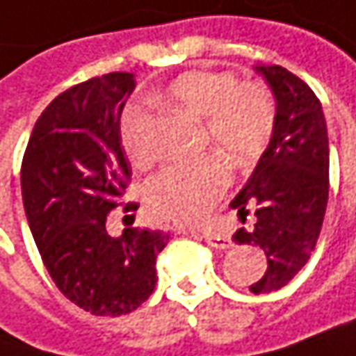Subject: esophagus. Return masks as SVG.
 I'll list each match as a JSON object with an SVG mask.
<instances>
[{"instance_id":"34e87169","label":"esophagus","mask_w":356,"mask_h":356,"mask_svg":"<svg viewBox=\"0 0 356 356\" xmlns=\"http://www.w3.org/2000/svg\"><path fill=\"white\" fill-rule=\"evenodd\" d=\"M193 234L199 236V238H203V240L207 241L211 248H220V250H227V248H232V240H229L227 236L211 234V232H193Z\"/></svg>"}]
</instances>
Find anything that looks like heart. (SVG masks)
I'll use <instances>...</instances> for the list:
<instances>
[{
	"instance_id": "heart-1",
	"label": "heart",
	"mask_w": 356,
	"mask_h": 356,
	"mask_svg": "<svg viewBox=\"0 0 356 356\" xmlns=\"http://www.w3.org/2000/svg\"><path fill=\"white\" fill-rule=\"evenodd\" d=\"M153 100L203 120L205 138L238 165L260 157L276 122L270 90L258 82L240 84L232 72L193 70L181 74ZM118 133L135 165H147L153 159L151 115L145 106L129 104L120 115ZM227 183V167L218 157L179 161L147 183L145 197L151 213L159 220L197 223L223 195Z\"/></svg>"
}]
</instances>
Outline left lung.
<instances>
[{"instance_id": "left-lung-1", "label": "left lung", "mask_w": 356, "mask_h": 356, "mask_svg": "<svg viewBox=\"0 0 356 356\" xmlns=\"http://www.w3.org/2000/svg\"><path fill=\"white\" fill-rule=\"evenodd\" d=\"M254 70L276 100V122L256 169L229 203L240 220L254 211V229H238L236 243L261 248L268 268L250 286L266 294L290 282L321 236L328 201V135L323 104L310 86L282 66Z\"/></svg>"}]
</instances>
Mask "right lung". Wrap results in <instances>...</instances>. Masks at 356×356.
Instances as JSON below:
<instances>
[{"label":"right lung","instance_id":"right-lung-1","mask_svg":"<svg viewBox=\"0 0 356 356\" xmlns=\"http://www.w3.org/2000/svg\"><path fill=\"white\" fill-rule=\"evenodd\" d=\"M135 86V74L113 72L56 96L22 161L24 209L44 266L70 302L96 316L129 314L153 294L169 241L159 229L106 232L131 177L118 122Z\"/></svg>","mask_w":356,"mask_h":356}]
</instances>
